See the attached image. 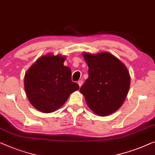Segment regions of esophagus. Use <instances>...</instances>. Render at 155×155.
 Segmentation results:
<instances>
[{
  "instance_id": "obj_1",
  "label": "esophagus",
  "mask_w": 155,
  "mask_h": 155,
  "mask_svg": "<svg viewBox=\"0 0 155 155\" xmlns=\"http://www.w3.org/2000/svg\"><path fill=\"white\" fill-rule=\"evenodd\" d=\"M78 86H79V87H81L82 86V84H83V81L81 80H80V81H78Z\"/></svg>"
}]
</instances>
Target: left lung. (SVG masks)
Listing matches in <instances>:
<instances>
[{
  "instance_id": "1",
  "label": "left lung",
  "mask_w": 155,
  "mask_h": 155,
  "mask_svg": "<svg viewBox=\"0 0 155 155\" xmlns=\"http://www.w3.org/2000/svg\"><path fill=\"white\" fill-rule=\"evenodd\" d=\"M88 67V78L81 87L88 107L98 116L116 112L125 100L130 88L127 68L108 52L97 54L83 53Z\"/></svg>"
}]
</instances>
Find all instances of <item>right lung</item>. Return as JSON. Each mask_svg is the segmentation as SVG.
Returning a JSON list of instances; mask_svg holds the SVG:
<instances>
[{
  "instance_id": "1",
  "label": "right lung",
  "mask_w": 155,
  "mask_h": 155,
  "mask_svg": "<svg viewBox=\"0 0 155 155\" xmlns=\"http://www.w3.org/2000/svg\"><path fill=\"white\" fill-rule=\"evenodd\" d=\"M64 56H41L25 76V89L30 103L43 113H51L65 103L79 86L71 81V70L64 66Z\"/></svg>"
}]
</instances>
